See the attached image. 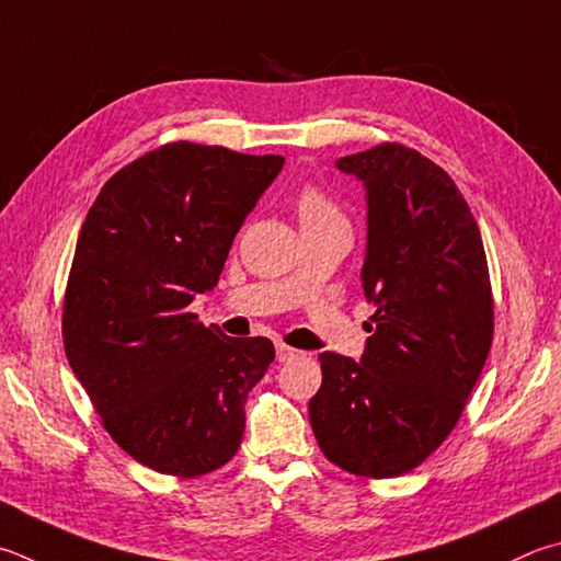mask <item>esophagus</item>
<instances>
[{
    "label": "esophagus",
    "instance_id": "obj_1",
    "mask_svg": "<svg viewBox=\"0 0 561 561\" xmlns=\"http://www.w3.org/2000/svg\"><path fill=\"white\" fill-rule=\"evenodd\" d=\"M301 351H297V348H291V345H287V343H277V360L279 363H291L294 358H301Z\"/></svg>",
    "mask_w": 561,
    "mask_h": 561
}]
</instances>
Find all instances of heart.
Here are the masks:
<instances>
[{
	"instance_id": "1",
	"label": "heart",
	"mask_w": 561,
	"mask_h": 561,
	"mask_svg": "<svg viewBox=\"0 0 561 561\" xmlns=\"http://www.w3.org/2000/svg\"><path fill=\"white\" fill-rule=\"evenodd\" d=\"M297 210L301 220H311V218H321V216H333L335 208L333 203L323 196L319 188L307 186L299 193L297 201Z\"/></svg>"
}]
</instances>
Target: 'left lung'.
Instances as JSON below:
<instances>
[{
    "label": "left lung",
    "instance_id": "1",
    "mask_svg": "<svg viewBox=\"0 0 561 561\" xmlns=\"http://www.w3.org/2000/svg\"><path fill=\"white\" fill-rule=\"evenodd\" d=\"M363 181V291L375 313L360 363L325 351L309 420L323 456L363 478H394L442 446L493 343L481 230L434 161L385 145L335 161Z\"/></svg>",
    "mask_w": 561,
    "mask_h": 561
}]
</instances>
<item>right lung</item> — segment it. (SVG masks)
Masks as SVG:
<instances>
[{"label":"right lung","instance_id":"1","mask_svg":"<svg viewBox=\"0 0 561 561\" xmlns=\"http://www.w3.org/2000/svg\"><path fill=\"white\" fill-rule=\"evenodd\" d=\"M284 157L171 141L119 169L80 228L64 345L112 439L159 473L226 466L272 341L230 339L188 304L218 284L248 213Z\"/></svg>","mask_w":561,"mask_h":561}]
</instances>
